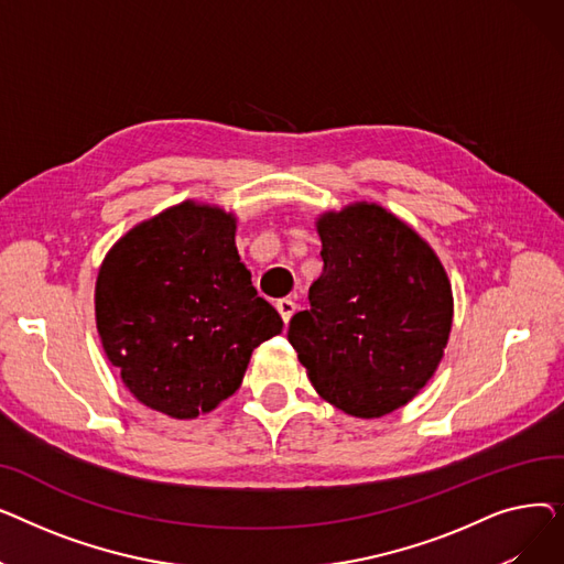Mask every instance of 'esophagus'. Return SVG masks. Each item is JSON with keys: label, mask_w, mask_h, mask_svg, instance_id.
Segmentation results:
<instances>
[{"label": "esophagus", "mask_w": 564, "mask_h": 564, "mask_svg": "<svg viewBox=\"0 0 564 564\" xmlns=\"http://www.w3.org/2000/svg\"><path fill=\"white\" fill-rule=\"evenodd\" d=\"M276 311L281 313L283 322L288 324V322H290V317L294 315V311H297V304H294L292 300H279V302H276Z\"/></svg>", "instance_id": "1"}]
</instances>
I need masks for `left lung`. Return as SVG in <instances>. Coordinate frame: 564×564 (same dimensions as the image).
Segmentation results:
<instances>
[{
    "label": "left lung",
    "instance_id": "obj_1",
    "mask_svg": "<svg viewBox=\"0 0 564 564\" xmlns=\"http://www.w3.org/2000/svg\"><path fill=\"white\" fill-rule=\"evenodd\" d=\"M322 274L288 340L315 391L349 416L379 419L416 395L443 359L453 288L423 237L377 203L317 219Z\"/></svg>",
    "mask_w": 564,
    "mask_h": 564
}]
</instances>
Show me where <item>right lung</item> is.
I'll list each match as a JSON object with an SVG mask.
<instances>
[{"label":"right lung","instance_id":"right-lung-1","mask_svg":"<svg viewBox=\"0 0 564 564\" xmlns=\"http://www.w3.org/2000/svg\"><path fill=\"white\" fill-rule=\"evenodd\" d=\"M235 228L221 207L183 200L128 230L100 264L107 359L141 404L177 421L230 398L251 351L283 329L251 285Z\"/></svg>","mask_w":564,"mask_h":564}]
</instances>
